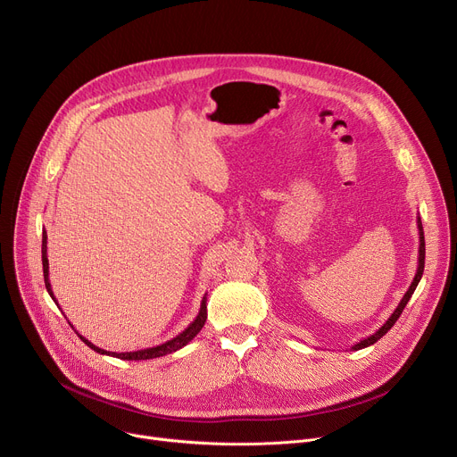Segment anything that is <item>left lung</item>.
I'll return each instance as SVG.
<instances>
[{"instance_id":"obj_1","label":"left lung","mask_w":457,"mask_h":457,"mask_svg":"<svg viewBox=\"0 0 457 457\" xmlns=\"http://www.w3.org/2000/svg\"><path fill=\"white\" fill-rule=\"evenodd\" d=\"M417 228H419V266H417V271H415V278H413V281H411V285H410V288H408V292L404 294V297L401 299V303H399V307L393 311V314L387 318V321L375 332V334H371V337H368V338H363V340H360L358 344H354L351 349L353 351H358V349H363V347H370V345H373L375 342H378L384 334L395 325V321H397L399 318H401V314H403V311H404V307L408 305V301H410V297H411V294L415 292V288H417V285H419V281H420V278H422V271H424V231H422V222H420V219L417 217Z\"/></svg>"}]
</instances>
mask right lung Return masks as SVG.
Wrapping results in <instances>:
<instances>
[{"mask_svg": "<svg viewBox=\"0 0 457 457\" xmlns=\"http://www.w3.org/2000/svg\"><path fill=\"white\" fill-rule=\"evenodd\" d=\"M42 264H44V279H46V288H47V292H49V295L53 297V301L56 303V297H54V294H53V288H51V283H49V261H47V233H46V229H44V233H42ZM207 295V294H205ZM204 295V299H202V303H200V311H198V316L195 318V321L193 323H189V327L186 328V330H181L178 337H174L172 340H167L165 344H162V345H156V347H148V349H139V351H130V353H110V351H104V349H101V347H97V345H94L91 344L89 340H86L82 334H79L80 337V340L87 345V347H91L94 349L96 353H99V354H108V356H115V358H120V360H152V358H160V356H165V354H170V353H176L178 349H181V347H186L196 334L202 330V327H204V323H205V320H207V297ZM71 325V323H70Z\"/></svg>", "mask_w": 457, "mask_h": 457, "instance_id": "right-lung-1", "label": "right lung"}]
</instances>
